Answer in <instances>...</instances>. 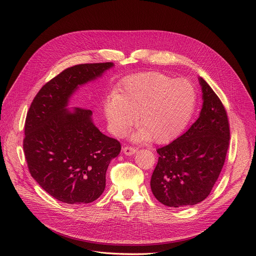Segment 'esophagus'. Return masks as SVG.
Returning a JSON list of instances; mask_svg holds the SVG:
<instances>
[{"label":"esophagus","mask_w":256,"mask_h":256,"mask_svg":"<svg viewBox=\"0 0 256 256\" xmlns=\"http://www.w3.org/2000/svg\"><path fill=\"white\" fill-rule=\"evenodd\" d=\"M122 152H124V155H126V156H132V155H134V154L136 152V150L134 148H132V147H128V146H126V147H124V148L122 149Z\"/></svg>","instance_id":"34e87169"}]
</instances>
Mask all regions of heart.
<instances>
[{
    "mask_svg": "<svg viewBox=\"0 0 256 256\" xmlns=\"http://www.w3.org/2000/svg\"><path fill=\"white\" fill-rule=\"evenodd\" d=\"M194 106L196 91L188 81L153 72L128 77L106 99L104 114L118 138L126 134L136 118L134 140L165 144L186 128Z\"/></svg>",
    "mask_w": 256,
    "mask_h": 256,
    "instance_id": "obj_1",
    "label": "heart"
}]
</instances>
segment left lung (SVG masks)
<instances>
[{"instance_id": "obj_1", "label": "left lung", "mask_w": 256, "mask_h": 256, "mask_svg": "<svg viewBox=\"0 0 256 256\" xmlns=\"http://www.w3.org/2000/svg\"><path fill=\"white\" fill-rule=\"evenodd\" d=\"M198 82L202 93L200 116L184 134L157 150L159 159L151 177L154 196L171 208L196 204L210 194L229 148L225 108L202 77Z\"/></svg>"}]
</instances>
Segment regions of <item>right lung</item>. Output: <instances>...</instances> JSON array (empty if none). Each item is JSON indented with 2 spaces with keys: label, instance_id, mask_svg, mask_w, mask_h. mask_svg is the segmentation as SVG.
Returning a JSON list of instances; mask_svg holds the SVG:
<instances>
[{
  "label": "right lung",
  "instance_id": "add662e5",
  "mask_svg": "<svg viewBox=\"0 0 256 256\" xmlns=\"http://www.w3.org/2000/svg\"><path fill=\"white\" fill-rule=\"evenodd\" d=\"M114 62L70 66L36 94L25 122L23 149L35 181L64 204H90L105 190V174L120 152L116 138L94 124L92 112L68 108L80 86L102 77Z\"/></svg>",
  "mask_w": 256,
  "mask_h": 256
}]
</instances>
